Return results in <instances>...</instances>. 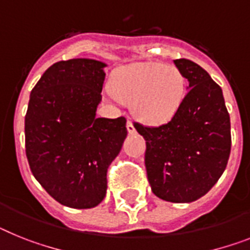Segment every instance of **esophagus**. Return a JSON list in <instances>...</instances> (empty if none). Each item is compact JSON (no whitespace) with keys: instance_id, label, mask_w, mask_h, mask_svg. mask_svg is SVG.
Segmentation results:
<instances>
[{"instance_id":"esophagus-1","label":"esophagus","mask_w":250,"mask_h":250,"mask_svg":"<svg viewBox=\"0 0 250 250\" xmlns=\"http://www.w3.org/2000/svg\"><path fill=\"white\" fill-rule=\"evenodd\" d=\"M126 129H127V131H129V134L135 133V127H134L133 123H131L130 120H127V123H126Z\"/></svg>"}]
</instances>
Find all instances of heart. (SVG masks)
<instances>
[{
  "label": "heart",
  "instance_id": "obj_1",
  "mask_svg": "<svg viewBox=\"0 0 250 250\" xmlns=\"http://www.w3.org/2000/svg\"><path fill=\"white\" fill-rule=\"evenodd\" d=\"M112 97L131 103L140 123L160 126L170 123L187 96V78L177 66L162 62L134 63L119 70Z\"/></svg>",
  "mask_w": 250,
  "mask_h": 250
}]
</instances>
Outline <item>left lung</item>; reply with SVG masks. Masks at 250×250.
I'll return each mask as SVG.
<instances>
[{
    "label": "left lung",
    "instance_id": "8db88e82",
    "mask_svg": "<svg viewBox=\"0 0 250 250\" xmlns=\"http://www.w3.org/2000/svg\"><path fill=\"white\" fill-rule=\"evenodd\" d=\"M175 65L189 82L183 106L170 123L134 126L146 139V168L158 198L190 203L211 190L224 174L231 149L224 94L209 74L190 60Z\"/></svg>",
    "mask_w": 250,
    "mask_h": 250
}]
</instances>
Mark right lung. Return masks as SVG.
<instances>
[{
	"label": "right lung",
	"instance_id": "obj_1",
	"mask_svg": "<svg viewBox=\"0 0 250 250\" xmlns=\"http://www.w3.org/2000/svg\"><path fill=\"white\" fill-rule=\"evenodd\" d=\"M106 63H53L33 88L25 115V152L39 184L66 207L85 209L106 197L107 168L127 135L126 119L96 117Z\"/></svg>",
	"mask_w": 250,
	"mask_h": 250
}]
</instances>
